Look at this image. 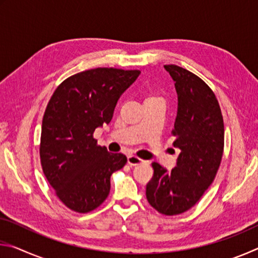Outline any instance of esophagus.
<instances>
[{
	"mask_svg": "<svg viewBox=\"0 0 258 258\" xmlns=\"http://www.w3.org/2000/svg\"><path fill=\"white\" fill-rule=\"evenodd\" d=\"M142 163H143V160L141 158H139V157H137V156H128L127 157V164L131 166H137V165H140Z\"/></svg>",
	"mask_w": 258,
	"mask_h": 258,
	"instance_id": "1",
	"label": "esophagus"
}]
</instances>
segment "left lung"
Segmentation results:
<instances>
[{
    "instance_id": "8db88e82",
    "label": "left lung",
    "mask_w": 258,
    "mask_h": 258,
    "mask_svg": "<svg viewBox=\"0 0 258 258\" xmlns=\"http://www.w3.org/2000/svg\"><path fill=\"white\" fill-rule=\"evenodd\" d=\"M177 93L172 133L181 150L171 172L152 163L154 176L147 199L164 215H178L194 207L212 184L224 149V123L220 104L206 83L176 64H165Z\"/></svg>"
}]
</instances>
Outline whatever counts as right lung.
Here are the masks:
<instances>
[{
    "label": "right lung",
    "instance_id": "1",
    "mask_svg": "<svg viewBox=\"0 0 258 258\" xmlns=\"http://www.w3.org/2000/svg\"><path fill=\"white\" fill-rule=\"evenodd\" d=\"M140 71L95 68L56 87L42 121L43 173L61 202L77 213L98 208L110 192V176L127 158L97 145L95 128L109 124L117 101Z\"/></svg>",
    "mask_w": 258,
    "mask_h": 258
}]
</instances>
